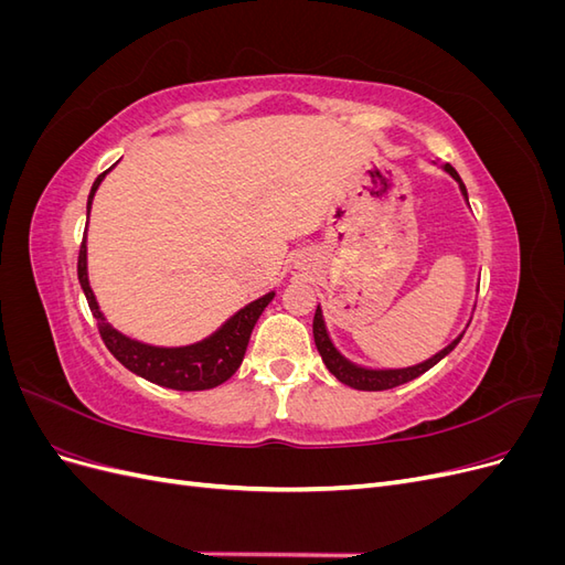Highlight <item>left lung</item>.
Here are the masks:
<instances>
[{"instance_id": "8db88e82", "label": "left lung", "mask_w": 565, "mask_h": 565, "mask_svg": "<svg viewBox=\"0 0 565 565\" xmlns=\"http://www.w3.org/2000/svg\"><path fill=\"white\" fill-rule=\"evenodd\" d=\"M443 169H446V172L459 183L461 195H465V200L469 202L467 185L461 183L459 174L455 172V167H452V164H443ZM313 339H316V347H318V353H320V358H322V363L328 365V370L334 374V377H337L341 384H347V386L358 388V391H386V388H393V386H401V384H405V382H413V380L419 377V374H424L426 370H431L438 361H443V358H446V355L459 344L461 334H459L455 341H450V344H448L446 349L438 351L436 355H431L429 361H424V363L413 365V367H398V370H372V367H361V365L351 363L349 358L341 355V353L334 349V344H332V339H330V334H328V328H324L320 306H318L316 316H313Z\"/></svg>"}]
</instances>
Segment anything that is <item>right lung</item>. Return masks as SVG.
I'll list each match as a JSON object with an SVG mask.
<instances>
[{
    "label": "right lung",
    "mask_w": 565,
    "mask_h": 565,
    "mask_svg": "<svg viewBox=\"0 0 565 565\" xmlns=\"http://www.w3.org/2000/svg\"><path fill=\"white\" fill-rule=\"evenodd\" d=\"M110 169H106L104 174H98V179L92 185V193L87 200V216H89L98 185L106 179ZM77 278L84 289V297L89 301V309L96 318L100 339L106 341L108 351L127 370L139 374V377L158 386L177 388V391H204L231 380L235 370L243 363L247 344H249V334L254 330L256 320H259L266 306L273 301V297H276V292H268L256 301L247 303L245 309L237 311L233 318H228L224 324H221L214 334L198 341V344L167 349V347H150V344H143V341H136L122 332H117L106 320V316L100 313L98 301L89 285L87 243L84 241L77 256Z\"/></svg>",
    "instance_id": "right-lung-1"
}]
</instances>
